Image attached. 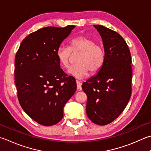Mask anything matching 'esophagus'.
I'll use <instances>...</instances> for the list:
<instances>
[{
	"label": "esophagus",
	"instance_id": "1",
	"mask_svg": "<svg viewBox=\"0 0 151 151\" xmlns=\"http://www.w3.org/2000/svg\"><path fill=\"white\" fill-rule=\"evenodd\" d=\"M76 88H77V90H81L82 89V88H81L82 84H81V82L79 81L76 80Z\"/></svg>",
	"mask_w": 151,
	"mask_h": 151
}]
</instances>
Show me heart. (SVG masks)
I'll return each instance as SVG.
<instances>
[{"mask_svg": "<svg viewBox=\"0 0 151 151\" xmlns=\"http://www.w3.org/2000/svg\"><path fill=\"white\" fill-rule=\"evenodd\" d=\"M76 59L78 64L71 67L68 73L77 78H83L90 73L99 70L105 61V51L96 40L86 36H78L69 42V47L60 45L56 51V57L60 66L69 67L72 53H79Z\"/></svg>", "mask_w": 151, "mask_h": 151, "instance_id": "heart-1", "label": "heart"}]
</instances>
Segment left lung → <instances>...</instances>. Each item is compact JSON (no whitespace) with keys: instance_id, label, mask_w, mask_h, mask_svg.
Instances as JSON below:
<instances>
[{"instance_id":"1","label":"left lung","mask_w":151,"mask_h":151,"mask_svg":"<svg viewBox=\"0 0 151 151\" xmlns=\"http://www.w3.org/2000/svg\"><path fill=\"white\" fill-rule=\"evenodd\" d=\"M94 26L102 37L105 61L97 75L84 82L82 88L87 96V116L96 124L105 125L119 117L130 99L132 61L121 35L104 26Z\"/></svg>"}]
</instances>
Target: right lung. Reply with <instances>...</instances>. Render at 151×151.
<instances>
[{"instance_id":"add662e5","label":"right lung","mask_w":151,"mask_h":151,"mask_svg":"<svg viewBox=\"0 0 151 151\" xmlns=\"http://www.w3.org/2000/svg\"><path fill=\"white\" fill-rule=\"evenodd\" d=\"M75 26H48L29 34L15 57L14 78L19 103L32 119L44 126L57 124L63 107L76 90L75 78L59 64L56 51Z\"/></svg>"}]
</instances>
